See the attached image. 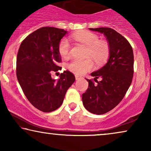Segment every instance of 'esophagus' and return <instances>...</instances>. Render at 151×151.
Listing matches in <instances>:
<instances>
[{"instance_id": "1", "label": "esophagus", "mask_w": 151, "mask_h": 151, "mask_svg": "<svg viewBox=\"0 0 151 151\" xmlns=\"http://www.w3.org/2000/svg\"><path fill=\"white\" fill-rule=\"evenodd\" d=\"M75 77H76V79L77 80H80V79H82V76H78V75H76Z\"/></svg>"}]
</instances>
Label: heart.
<instances>
[{"label":"heart","mask_w":151,"mask_h":151,"mask_svg":"<svg viewBox=\"0 0 151 151\" xmlns=\"http://www.w3.org/2000/svg\"><path fill=\"white\" fill-rule=\"evenodd\" d=\"M73 38L86 47V56H90L98 64H102L108 58L110 53L109 45L106 41L99 40V37L91 32H82L74 34ZM70 43L67 38L60 40L58 52L61 57L67 58L69 55ZM93 63L90 59H73L68 64V69L76 74L85 73L91 69Z\"/></svg>","instance_id":"obj_1"}]
</instances>
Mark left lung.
Instances as JSON below:
<instances>
[{
    "instance_id": "obj_1",
    "label": "left lung",
    "mask_w": 151,
    "mask_h": 151,
    "mask_svg": "<svg viewBox=\"0 0 151 151\" xmlns=\"http://www.w3.org/2000/svg\"><path fill=\"white\" fill-rule=\"evenodd\" d=\"M106 36L110 53L106 65L86 79L88 86L82 94V103L89 112L104 114L114 109L127 93L133 76L134 56L131 45L120 34L109 27L90 28ZM100 77V81L96 80Z\"/></svg>"
}]
</instances>
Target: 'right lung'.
I'll return each mask as SVG.
<instances>
[{
    "instance_id": "right-lung-1",
    "label": "right lung",
    "mask_w": 151,
    "mask_h": 151,
    "mask_svg": "<svg viewBox=\"0 0 151 151\" xmlns=\"http://www.w3.org/2000/svg\"><path fill=\"white\" fill-rule=\"evenodd\" d=\"M67 31L52 27L40 28L27 36L18 49L16 76L26 98L42 112L56 110L63 104L66 92L75 82L69 71L60 74L58 80L51 73L62 67L58 45Z\"/></svg>"
}]
</instances>
